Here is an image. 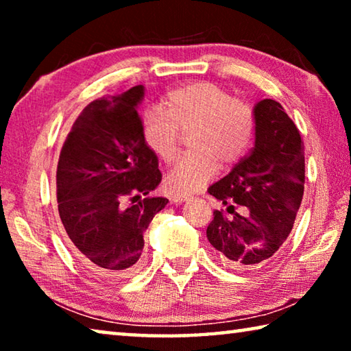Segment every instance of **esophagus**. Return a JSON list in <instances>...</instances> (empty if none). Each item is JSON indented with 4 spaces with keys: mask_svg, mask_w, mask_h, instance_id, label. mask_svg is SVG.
Masks as SVG:
<instances>
[{
    "mask_svg": "<svg viewBox=\"0 0 351 351\" xmlns=\"http://www.w3.org/2000/svg\"><path fill=\"white\" fill-rule=\"evenodd\" d=\"M187 199H189V197H184V195H173V197L170 198L171 203H175V204H182L184 201H187Z\"/></svg>",
    "mask_w": 351,
    "mask_h": 351,
    "instance_id": "esophagus-1",
    "label": "esophagus"
}]
</instances>
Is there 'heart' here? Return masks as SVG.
Instances as JSON below:
<instances>
[{"label": "heart", "instance_id": "obj_1", "mask_svg": "<svg viewBox=\"0 0 351 351\" xmlns=\"http://www.w3.org/2000/svg\"><path fill=\"white\" fill-rule=\"evenodd\" d=\"M147 147L159 159L175 158L181 132L190 134L193 153L182 156L165 176L171 193L189 195L215 176L218 161L235 164L251 145L255 116L252 106L230 97L221 86L198 82L170 91L164 106H150L141 119Z\"/></svg>", "mask_w": 351, "mask_h": 351}]
</instances>
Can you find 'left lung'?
I'll return each mask as SVG.
<instances>
[{"label": "left lung", "instance_id": "obj_1", "mask_svg": "<svg viewBox=\"0 0 351 351\" xmlns=\"http://www.w3.org/2000/svg\"><path fill=\"white\" fill-rule=\"evenodd\" d=\"M254 147L228 175L212 184V197L228 206L213 212L207 240L224 265L252 269L274 257L293 229L305 184L304 142L283 106L272 99L254 105ZM243 207L235 213L233 204Z\"/></svg>", "mask_w": 351, "mask_h": 351}]
</instances>
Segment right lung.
<instances>
[{"label":"right lung","mask_w":351,"mask_h":351,"mask_svg":"<svg viewBox=\"0 0 351 351\" xmlns=\"http://www.w3.org/2000/svg\"><path fill=\"white\" fill-rule=\"evenodd\" d=\"M144 96L138 85L94 100L77 117L58 158L57 201L68 245L105 277L136 269L145 229L169 203L148 197L162 175L142 136L138 108Z\"/></svg>","instance_id":"1"}]
</instances>
